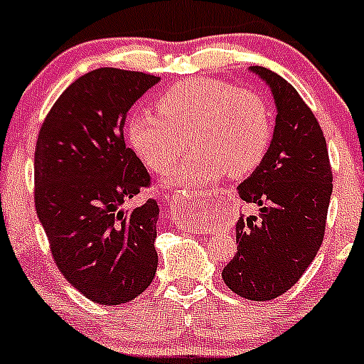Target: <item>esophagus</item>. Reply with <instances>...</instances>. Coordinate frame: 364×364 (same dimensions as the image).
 I'll use <instances>...</instances> for the list:
<instances>
[{"instance_id":"obj_1","label":"esophagus","mask_w":364,"mask_h":364,"mask_svg":"<svg viewBox=\"0 0 364 364\" xmlns=\"http://www.w3.org/2000/svg\"><path fill=\"white\" fill-rule=\"evenodd\" d=\"M169 205H171V213L173 217L178 218V222H186V215H178V210H186V208H195L197 202L193 197H186V195H175L169 200Z\"/></svg>"}]
</instances>
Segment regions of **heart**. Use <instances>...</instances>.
I'll return each instance as SVG.
<instances>
[{"instance_id": "b5f03b06", "label": "heart", "mask_w": 364, "mask_h": 364, "mask_svg": "<svg viewBox=\"0 0 364 364\" xmlns=\"http://www.w3.org/2000/svg\"><path fill=\"white\" fill-rule=\"evenodd\" d=\"M125 131L134 153L159 173L184 154L191 138L197 151L169 176L180 189H191L224 173L240 178L255 171L272 144L273 120L259 92L222 80L191 78L160 96L159 114L134 112Z\"/></svg>"}]
</instances>
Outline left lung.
Listing matches in <instances>:
<instances>
[{
	"label": "left lung",
	"instance_id": "1",
	"mask_svg": "<svg viewBox=\"0 0 364 364\" xmlns=\"http://www.w3.org/2000/svg\"><path fill=\"white\" fill-rule=\"evenodd\" d=\"M273 92L275 131L264 160L239 186L257 215L237 222V253L222 269L231 291L272 301L288 291L319 252L332 197V166L319 122L291 83L252 67Z\"/></svg>",
	"mask_w": 364,
	"mask_h": 364
}]
</instances>
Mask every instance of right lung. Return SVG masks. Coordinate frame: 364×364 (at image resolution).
<instances>
[{"mask_svg":"<svg viewBox=\"0 0 364 364\" xmlns=\"http://www.w3.org/2000/svg\"><path fill=\"white\" fill-rule=\"evenodd\" d=\"M159 76L104 67L80 76L41 124L34 204L63 277L98 304L133 301L153 282L159 204L125 210L151 176L125 146L127 111Z\"/></svg>","mask_w":364,"mask_h":364,"instance_id":"add662e5","label":"right lung"}]
</instances>
